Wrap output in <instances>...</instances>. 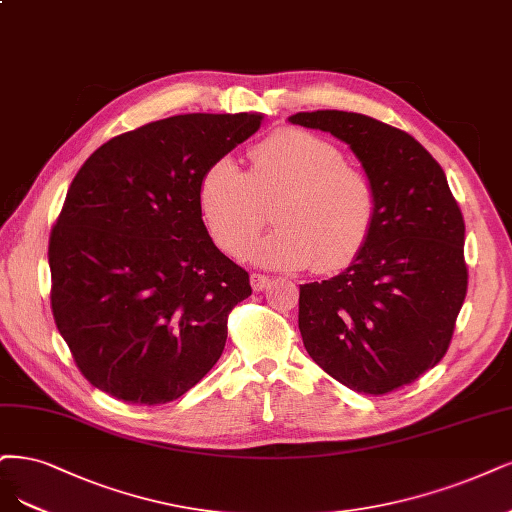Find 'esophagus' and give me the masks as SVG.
I'll list each match as a JSON object with an SVG mask.
<instances>
[{"instance_id":"34e87169","label":"esophagus","mask_w":512,"mask_h":512,"mask_svg":"<svg viewBox=\"0 0 512 512\" xmlns=\"http://www.w3.org/2000/svg\"><path fill=\"white\" fill-rule=\"evenodd\" d=\"M250 284H252L254 292H262L264 288H269L271 277L269 275H262V273H252L250 275Z\"/></svg>"}]
</instances>
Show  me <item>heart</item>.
<instances>
[{"mask_svg": "<svg viewBox=\"0 0 512 512\" xmlns=\"http://www.w3.org/2000/svg\"><path fill=\"white\" fill-rule=\"evenodd\" d=\"M250 171L231 156L201 173L199 209L218 248L239 254L276 203L273 234L245 247L243 256L273 269L337 271L354 260L373 233L379 211L368 175L345 163L328 139L279 129L250 154Z\"/></svg>", "mask_w": 512, "mask_h": 512, "instance_id": "1", "label": "heart"}]
</instances>
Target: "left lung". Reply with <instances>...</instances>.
<instances>
[{
    "mask_svg": "<svg viewBox=\"0 0 512 512\" xmlns=\"http://www.w3.org/2000/svg\"><path fill=\"white\" fill-rule=\"evenodd\" d=\"M288 120L345 142L379 199L373 233L349 267L301 286L307 354L354 392L398 390L434 368L451 343L468 288L462 211L443 167L409 133L339 110Z\"/></svg>",
    "mask_w": 512,
    "mask_h": 512,
    "instance_id": "1",
    "label": "left lung"
}]
</instances>
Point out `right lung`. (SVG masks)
<instances>
[{
  "label": "right lung",
  "instance_id": "right-lung-1",
  "mask_svg": "<svg viewBox=\"0 0 512 512\" xmlns=\"http://www.w3.org/2000/svg\"><path fill=\"white\" fill-rule=\"evenodd\" d=\"M264 114H182L97 148L52 228V315L80 373L129 404H165L218 362L250 275L211 241L201 173Z\"/></svg>",
  "mask_w": 512,
  "mask_h": 512
}]
</instances>
